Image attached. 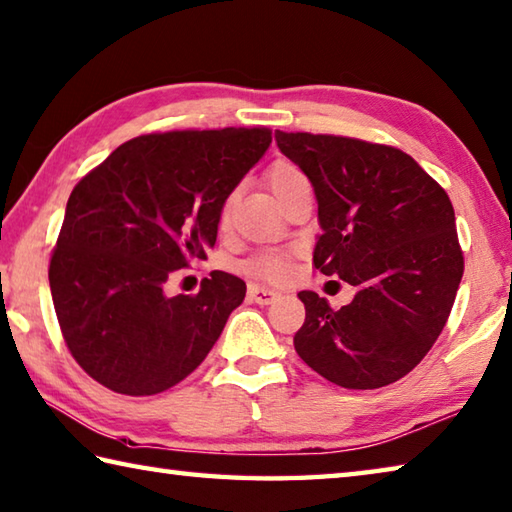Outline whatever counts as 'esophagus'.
Wrapping results in <instances>:
<instances>
[{"instance_id":"obj_1","label":"esophagus","mask_w":512,"mask_h":512,"mask_svg":"<svg viewBox=\"0 0 512 512\" xmlns=\"http://www.w3.org/2000/svg\"><path fill=\"white\" fill-rule=\"evenodd\" d=\"M277 295H279V293H277L275 288H266V286H257V284L248 286V297L253 299L255 304H262V306L273 304V299H275Z\"/></svg>"}]
</instances>
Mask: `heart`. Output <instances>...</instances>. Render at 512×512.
<instances>
[{
	"label": "heart",
	"mask_w": 512,
	"mask_h": 512,
	"mask_svg": "<svg viewBox=\"0 0 512 512\" xmlns=\"http://www.w3.org/2000/svg\"><path fill=\"white\" fill-rule=\"evenodd\" d=\"M304 182H308L306 175L302 173V168L295 166L293 162H275L268 168V186L273 188L277 199H282L295 186ZM228 213H230V199L226 202L224 213H222L224 222L228 219ZM244 268L248 273L262 275L268 279H282L290 273V268H293V257H290V253H284V250H266V253H259L253 259H248Z\"/></svg>",
	"instance_id": "heart-1"
}]
</instances>
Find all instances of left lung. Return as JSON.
<instances>
[{"instance_id": "8db88e82", "label": "left lung", "mask_w": 512, "mask_h": 512, "mask_svg": "<svg viewBox=\"0 0 512 512\" xmlns=\"http://www.w3.org/2000/svg\"><path fill=\"white\" fill-rule=\"evenodd\" d=\"M275 139L315 188V268L357 290L339 310L313 290L297 295V355L337 386L393 384L433 348L462 282L453 204L399 148L284 130Z\"/></svg>"}]
</instances>
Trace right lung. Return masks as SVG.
I'll return each instance as SVG.
<instances>
[{"instance_id": "obj_1", "label": "right lung", "mask_w": 512, "mask_h": 512, "mask_svg": "<svg viewBox=\"0 0 512 512\" xmlns=\"http://www.w3.org/2000/svg\"><path fill=\"white\" fill-rule=\"evenodd\" d=\"M268 128L130 139L68 197L48 282L75 362L122 395L164 393L204 362L246 284L213 270L197 295H166L206 259L228 195L268 150Z\"/></svg>"}]
</instances>
